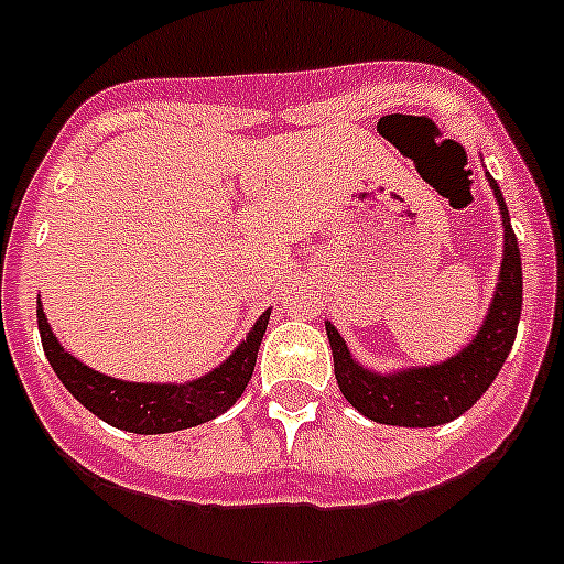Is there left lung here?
<instances>
[{
  "label": "left lung",
  "mask_w": 564,
  "mask_h": 564,
  "mask_svg": "<svg viewBox=\"0 0 564 564\" xmlns=\"http://www.w3.org/2000/svg\"><path fill=\"white\" fill-rule=\"evenodd\" d=\"M489 187L495 189L500 215H503V265H500V282L487 322L462 355L447 364L383 377L355 364L338 329L327 324L340 394L364 416L380 425L436 427L453 422L481 400L484 391L498 377L500 366L509 358L514 335H518L520 310H523V268H520L518 237L509 224V209L492 175H489Z\"/></svg>",
  "instance_id": "left-lung-1"
}]
</instances>
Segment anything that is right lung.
I'll list each match as a JSON object with an SVG mask.
<instances>
[{
    "label": "right lung",
    "instance_id": "right-lung-1",
    "mask_svg": "<svg viewBox=\"0 0 564 564\" xmlns=\"http://www.w3.org/2000/svg\"><path fill=\"white\" fill-rule=\"evenodd\" d=\"M35 316H39V333L46 360L55 369V375L61 377V383L69 389V394L108 425L148 436V433H173L184 431V427H195L229 411L237 397L246 391L251 375H254L257 352H260L271 313H262L254 329L248 333V338L237 346V352L220 369L209 371L206 377L187 386L126 383V380L100 375V371L72 358L64 346L55 340L53 329L44 318V310H41V302Z\"/></svg>",
    "mask_w": 564,
    "mask_h": 564
}]
</instances>
